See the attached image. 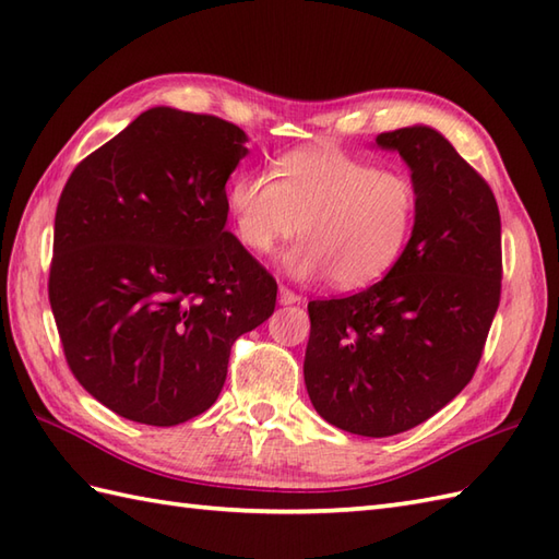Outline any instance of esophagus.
<instances>
[{"label": "esophagus", "mask_w": 559, "mask_h": 559, "mask_svg": "<svg viewBox=\"0 0 559 559\" xmlns=\"http://www.w3.org/2000/svg\"><path fill=\"white\" fill-rule=\"evenodd\" d=\"M300 300H302V297L297 295V293H293L290 288H285V285H281V288H278V302L281 305H295V302H300Z\"/></svg>", "instance_id": "34e87169"}]
</instances>
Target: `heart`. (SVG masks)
Returning a JSON list of instances; mask_svg holds the SVG:
<instances>
[{"instance_id": "heart-1", "label": "heart", "mask_w": 559, "mask_h": 559, "mask_svg": "<svg viewBox=\"0 0 559 559\" xmlns=\"http://www.w3.org/2000/svg\"><path fill=\"white\" fill-rule=\"evenodd\" d=\"M274 177L242 171L228 186V212L240 242L271 254L302 233L285 257L295 278L331 281L345 290L385 276L405 252L419 212V188L402 168L331 147L293 150Z\"/></svg>"}]
</instances>
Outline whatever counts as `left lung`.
I'll return each instance as SVG.
<instances>
[{"mask_svg":"<svg viewBox=\"0 0 559 559\" xmlns=\"http://www.w3.org/2000/svg\"><path fill=\"white\" fill-rule=\"evenodd\" d=\"M419 188L405 252L371 288L311 300L305 383L347 433L385 438L443 409L481 361L500 305V212L486 180L428 126L381 133Z\"/></svg>","mask_w":559,"mask_h":559,"instance_id":"obj_1","label":"left lung"}]
</instances>
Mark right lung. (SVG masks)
I'll use <instances>...</instances> for the list:
<instances>
[{"mask_svg":"<svg viewBox=\"0 0 559 559\" xmlns=\"http://www.w3.org/2000/svg\"><path fill=\"white\" fill-rule=\"evenodd\" d=\"M245 142L216 116L154 107L63 186L51 314L78 383L123 419L210 409L233 343L274 314V276L226 230Z\"/></svg>","mask_w":559,"mask_h":559,"instance_id":"right-lung-1","label":"right lung"}]
</instances>
